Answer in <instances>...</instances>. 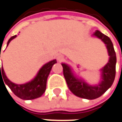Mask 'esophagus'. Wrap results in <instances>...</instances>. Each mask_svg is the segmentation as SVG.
Listing matches in <instances>:
<instances>
[{
	"mask_svg": "<svg viewBox=\"0 0 122 122\" xmlns=\"http://www.w3.org/2000/svg\"><path fill=\"white\" fill-rule=\"evenodd\" d=\"M57 59L58 61H62L63 60V59H64V57L62 55H59L57 57Z\"/></svg>",
	"mask_w": 122,
	"mask_h": 122,
	"instance_id": "34e87169",
	"label": "esophagus"
}]
</instances>
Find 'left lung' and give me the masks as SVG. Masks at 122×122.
I'll return each mask as SVG.
<instances>
[{
  "instance_id": "left-lung-1",
  "label": "left lung",
  "mask_w": 122,
  "mask_h": 122,
  "mask_svg": "<svg viewBox=\"0 0 122 122\" xmlns=\"http://www.w3.org/2000/svg\"><path fill=\"white\" fill-rule=\"evenodd\" d=\"M93 35L100 39L106 45L109 61L102 69V81L97 85H90L83 79L77 78L73 75L71 67L65 63H62L63 71L69 89L74 95L81 98L94 99L102 96L112 85L116 76V56L113 45L109 37L96 30Z\"/></svg>"
}]
</instances>
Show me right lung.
I'll list each match as a JSON object with an SVG mask.
<instances>
[{
	"instance_id": "right-lung-1",
	"label": "right lung",
	"mask_w": 122,
	"mask_h": 122,
	"mask_svg": "<svg viewBox=\"0 0 122 122\" xmlns=\"http://www.w3.org/2000/svg\"><path fill=\"white\" fill-rule=\"evenodd\" d=\"M16 37V35H15L9 39L8 43H7V46L9 45L10 41L15 39ZM56 63H57L56 59H54V60L49 61V63L45 64L41 68L40 70L37 73V76L33 79L32 81L26 83H24V84H21V85L15 84V83H12V81H10L6 76L3 67H0V77H2V75L4 82L5 83V84L9 86V88L11 89V91L15 93V96L19 97L20 99H25V100L36 99L38 97H40L45 92L46 86H47V77L50 73L53 65ZM1 72H2V74L1 73Z\"/></svg>"
}]
</instances>
